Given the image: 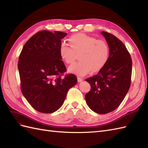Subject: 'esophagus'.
<instances>
[{"instance_id":"obj_1","label":"esophagus","mask_w":148,"mask_h":148,"mask_svg":"<svg viewBox=\"0 0 148 148\" xmlns=\"http://www.w3.org/2000/svg\"><path fill=\"white\" fill-rule=\"evenodd\" d=\"M78 82H79V83H80V82H83V78H79V77H78Z\"/></svg>"}]
</instances>
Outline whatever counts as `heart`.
Wrapping results in <instances>:
<instances>
[{
    "label": "heart",
    "instance_id": "obj_1",
    "mask_svg": "<svg viewBox=\"0 0 148 148\" xmlns=\"http://www.w3.org/2000/svg\"><path fill=\"white\" fill-rule=\"evenodd\" d=\"M69 41L70 45L63 42L59 47L60 57L65 63L72 64L75 59V53L80 52V61L69 67L70 73L83 77L92 70L93 71L100 70L109 60V47L103 40L84 33H77L71 36Z\"/></svg>",
    "mask_w": 148,
    "mask_h": 148
}]
</instances>
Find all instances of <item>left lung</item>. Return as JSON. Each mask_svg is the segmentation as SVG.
<instances>
[{
  "label": "left lung",
  "instance_id": "1",
  "mask_svg": "<svg viewBox=\"0 0 148 148\" xmlns=\"http://www.w3.org/2000/svg\"><path fill=\"white\" fill-rule=\"evenodd\" d=\"M101 33L109 45V58L97 75L86 79L91 90L85 99L92 111L105 114L117 109L127 94L131 84L132 60L120 39L105 31Z\"/></svg>",
  "mask_w": 148,
  "mask_h": 148
}]
</instances>
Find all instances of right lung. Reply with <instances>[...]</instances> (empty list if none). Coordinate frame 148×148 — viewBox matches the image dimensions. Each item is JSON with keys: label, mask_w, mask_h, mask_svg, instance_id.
<instances>
[{"label": "right lung", "mask_w": 148, "mask_h": 148, "mask_svg": "<svg viewBox=\"0 0 148 148\" xmlns=\"http://www.w3.org/2000/svg\"><path fill=\"white\" fill-rule=\"evenodd\" d=\"M67 34L41 31L25 43L18 62L22 94L39 112L53 113L64 104L69 89L77 84L59 54L61 39Z\"/></svg>", "instance_id": "right-lung-1"}]
</instances>
